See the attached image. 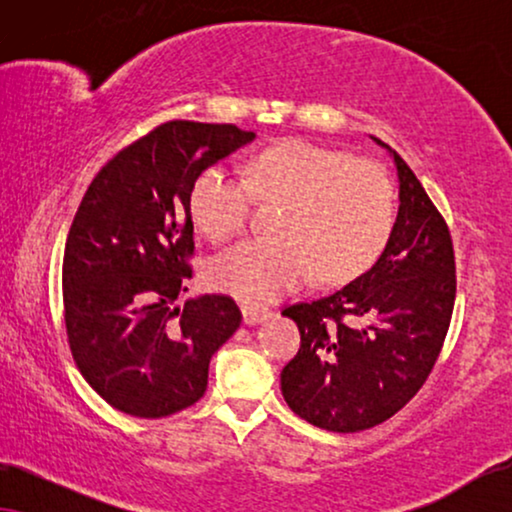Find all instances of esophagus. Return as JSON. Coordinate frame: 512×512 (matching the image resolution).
I'll return each instance as SVG.
<instances>
[{"mask_svg": "<svg viewBox=\"0 0 512 512\" xmlns=\"http://www.w3.org/2000/svg\"><path fill=\"white\" fill-rule=\"evenodd\" d=\"M270 310H265V307H254V305H244L242 307V319L244 324L254 326V324H261V321H265L270 317Z\"/></svg>", "mask_w": 512, "mask_h": 512, "instance_id": "obj_1", "label": "esophagus"}]
</instances>
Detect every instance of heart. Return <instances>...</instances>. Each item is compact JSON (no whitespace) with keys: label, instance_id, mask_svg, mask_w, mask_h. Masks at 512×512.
<instances>
[{"label":"heart","instance_id":"b5f03b06","mask_svg":"<svg viewBox=\"0 0 512 512\" xmlns=\"http://www.w3.org/2000/svg\"><path fill=\"white\" fill-rule=\"evenodd\" d=\"M282 202L275 240H249L209 263L216 291L242 303H272L314 272L324 284H347L380 261L396 226V191L373 160L286 139L251 160L247 179L207 167L188 193L195 228L228 242L247 228L254 202Z\"/></svg>","mask_w":512,"mask_h":512}]
</instances>
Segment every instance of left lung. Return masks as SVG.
<instances>
[{
    "mask_svg": "<svg viewBox=\"0 0 512 512\" xmlns=\"http://www.w3.org/2000/svg\"><path fill=\"white\" fill-rule=\"evenodd\" d=\"M375 139V137H373ZM394 235L373 268L331 296L282 312L300 349L282 370L289 408L319 429L356 433L422 389L450 328L457 275L450 228L398 153Z\"/></svg>",
    "mask_w": 512,
    "mask_h": 512,
    "instance_id": "8db88e82",
    "label": "left lung"
}]
</instances>
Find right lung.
Segmentation results:
<instances>
[{"label": "right lung", "instance_id": "add662e5", "mask_svg": "<svg viewBox=\"0 0 512 512\" xmlns=\"http://www.w3.org/2000/svg\"><path fill=\"white\" fill-rule=\"evenodd\" d=\"M254 137L233 123L158 125L97 172L76 209L62 258L69 349L125 415L158 419L198 403L209 359L240 328L230 296L177 298L193 277V181Z\"/></svg>", "mask_w": 512, "mask_h": 512}]
</instances>
